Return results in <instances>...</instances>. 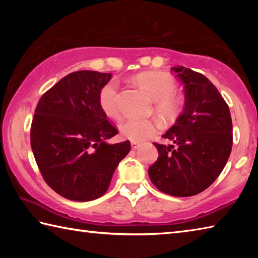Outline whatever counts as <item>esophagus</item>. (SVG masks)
<instances>
[{
  "mask_svg": "<svg viewBox=\"0 0 258 258\" xmlns=\"http://www.w3.org/2000/svg\"><path fill=\"white\" fill-rule=\"evenodd\" d=\"M140 146H141V143H140V142H137V141H132V149L137 150Z\"/></svg>",
  "mask_w": 258,
  "mask_h": 258,
  "instance_id": "esophagus-1",
  "label": "esophagus"
}]
</instances>
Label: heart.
<instances>
[{
  "mask_svg": "<svg viewBox=\"0 0 258 258\" xmlns=\"http://www.w3.org/2000/svg\"><path fill=\"white\" fill-rule=\"evenodd\" d=\"M135 82L155 100V110L165 119H173L182 110L184 99L176 92V81L164 72L142 73ZM99 106L108 117L117 118L120 115V92L116 81H109L99 92ZM160 128L155 119L126 118L119 124L121 137L131 141L141 142L154 137Z\"/></svg>",
  "mask_w": 258,
  "mask_h": 258,
  "instance_id": "1",
  "label": "heart"
}]
</instances>
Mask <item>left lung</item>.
Listing matches in <instances>:
<instances>
[{
    "instance_id": "8db88e82",
    "label": "left lung",
    "mask_w": 258,
    "mask_h": 258,
    "mask_svg": "<svg viewBox=\"0 0 258 258\" xmlns=\"http://www.w3.org/2000/svg\"><path fill=\"white\" fill-rule=\"evenodd\" d=\"M171 71L184 85V110L164 135L173 145L154 142L159 156L148 173L164 194L191 197L223 171L232 149V119L228 103L207 77L182 66Z\"/></svg>"
}]
</instances>
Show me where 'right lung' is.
I'll return each instance as SVG.
<instances>
[{
	"label": "right lung",
	"mask_w": 258,
	"mask_h": 258,
	"mask_svg": "<svg viewBox=\"0 0 258 258\" xmlns=\"http://www.w3.org/2000/svg\"><path fill=\"white\" fill-rule=\"evenodd\" d=\"M108 73L80 71L47 90L38 100L30 126V146L43 180L74 202H90L108 190L131 142L109 145L118 133L99 106Z\"/></svg>",
	"instance_id": "1"
}]
</instances>
